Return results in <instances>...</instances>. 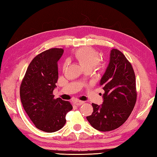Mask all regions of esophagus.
I'll return each instance as SVG.
<instances>
[{
  "instance_id": "esophagus-1",
  "label": "esophagus",
  "mask_w": 157,
  "mask_h": 157,
  "mask_svg": "<svg viewBox=\"0 0 157 157\" xmlns=\"http://www.w3.org/2000/svg\"><path fill=\"white\" fill-rule=\"evenodd\" d=\"M84 103V101H74V105H77V106H80L82 105H83Z\"/></svg>"
}]
</instances>
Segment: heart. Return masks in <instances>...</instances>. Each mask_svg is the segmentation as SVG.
Returning a JSON list of instances; mask_svg holds the SVG:
<instances>
[{
	"mask_svg": "<svg viewBox=\"0 0 157 157\" xmlns=\"http://www.w3.org/2000/svg\"><path fill=\"white\" fill-rule=\"evenodd\" d=\"M74 56L84 70H91L93 67H99L100 59L99 53L92 48L86 47L78 49L76 51ZM67 67V63L63 64V69H65Z\"/></svg>",
	"mask_w": 157,
	"mask_h": 157,
	"instance_id": "b5f03b06",
	"label": "heart"
}]
</instances>
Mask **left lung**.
Returning a JSON list of instances; mask_svg holds the SVG:
<instances>
[{
	"instance_id": "1",
	"label": "left lung",
	"mask_w": 157,
	"mask_h": 157,
	"mask_svg": "<svg viewBox=\"0 0 157 157\" xmlns=\"http://www.w3.org/2000/svg\"><path fill=\"white\" fill-rule=\"evenodd\" d=\"M105 93L101 105L92 103L93 112L86 117L94 129L112 131L123 125L132 113L136 102V76L125 55L113 48L110 61L100 81Z\"/></svg>"
}]
</instances>
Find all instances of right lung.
<instances>
[{
	"mask_svg": "<svg viewBox=\"0 0 157 157\" xmlns=\"http://www.w3.org/2000/svg\"><path fill=\"white\" fill-rule=\"evenodd\" d=\"M63 48H51L41 52L29 63L20 86L23 109L38 129L52 133L61 129L65 116L73 106L69 101L54 98L53 90L58 80L57 62Z\"/></svg>",
	"mask_w": 157,
	"mask_h": 157,
	"instance_id": "add662e5",
	"label": "right lung"
}]
</instances>
